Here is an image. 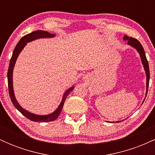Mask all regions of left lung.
I'll return each instance as SVG.
<instances>
[{"instance_id": "8db88e82", "label": "left lung", "mask_w": 155, "mask_h": 155, "mask_svg": "<svg viewBox=\"0 0 155 155\" xmlns=\"http://www.w3.org/2000/svg\"><path fill=\"white\" fill-rule=\"evenodd\" d=\"M124 41H127V44L130 47H132L136 49L137 51L138 52V54L140 55V60H141L142 65H143V68H144L146 76H147V91H146V97H147V92H148V87H149V64L148 61L147 60V57H146L144 49H143V47L140 44V43L138 41V40L136 38H133L132 37H128L127 35H124L123 37ZM145 100V99H144ZM144 100H143V103L144 102ZM142 103V104H143ZM121 121H117V122H120Z\"/></svg>"}]
</instances>
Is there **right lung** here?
Masks as SVG:
<instances>
[{"label":"right lung","mask_w":155,"mask_h":155,"mask_svg":"<svg viewBox=\"0 0 155 155\" xmlns=\"http://www.w3.org/2000/svg\"><path fill=\"white\" fill-rule=\"evenodd\" d=\"M54 36H55V34H51V33H48L47 31H41V30L33 31L32 32V33H29V34L25 35V36H23L20 40H19V41L17 43V45H16L15 50H14L13 54H12V58H11L10 60L8 74H7V77H8V92H9L10 98L11 100H12V104H13L14 106H15V107L17 108L20 113H22V115H24V116L27 117V118L29 119L30 120L33 121V122H51V121H54L56 120V119L59 117L60 112L62 111V108H63V105H64V102H65L67 96L69 95V93H70L73 90H74V87H71L68 89L65 92V93L63 94L61 103H60L59 106H58V108H57L54 112L51 113L50 114H47V115L35 114L29 112L28 111H27V110L25 109V108H23L22 106L19 104V103L17 102V99H16L15 92H14V89H13L14 68H15L16 61H17V58H18L19 53H20L22 49H24V47H25L27 44L38 38H53V37Z\"/></svg>","instance_id":"1"}]
</instances>
